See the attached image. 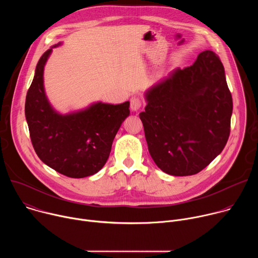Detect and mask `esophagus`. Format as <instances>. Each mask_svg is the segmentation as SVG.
Wrapping results in <instances>:
<instances>
[{"instance_id":"esophagus-1","label":"esophagus","mask_w":258,"mask_h":258,"mask_svg":"<svg viewBox=\"0 0 258 258\" xmlns=\"http://www.w3.org/2000/svg\"><path fill=\"white\" fill-rule=\"evenodd\" d=\"M142 107V100L139 97H132L131 98V109L133 111H138V110Z\"/></svg>"}]
</instances>
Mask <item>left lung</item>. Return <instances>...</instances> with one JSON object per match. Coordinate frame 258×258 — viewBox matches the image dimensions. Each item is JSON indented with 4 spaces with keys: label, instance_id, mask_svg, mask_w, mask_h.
I'll return each mask as SVG.
<instances>
[{
    "label": "left lung",
    "instance_id": "obj_1",
    "mask_svg": "<svg viewBox=\"0 0 258 258\" xmlns=\"http://www.w3.org/2000/svg\"><path fill=\"white\" fill-rule=\"evenodd\" d=\"M140 113L149 153L165 173L196 174L225 148L233 99L219 57L201 52L193 65L175 69L145 94Z\"/></svg>",
    "mask_w": 258,
    "mask_h": 258
}]
</instances>
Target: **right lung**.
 Listing matches in <instances>:
<instances>
[{"instance_id":"1","label":"right lung","mask_w":258,"mask_h":258,"mask_svg":"<svg viewBox=\"0 0 258 258\" xmlns=\"http://www.w3.org/2000/svg\"><path fill=\"white\" fill-rule=\"evenodd\" d=\"M52 48L40 58L25 99L33 149L45 164L61 174L75 178L93 175L105 165L112 142L130 115V102L118 105L98 102L66 115L56 112L44 89V67Z\"/></svg>"}]
</instances>
